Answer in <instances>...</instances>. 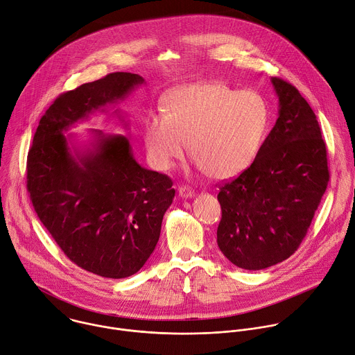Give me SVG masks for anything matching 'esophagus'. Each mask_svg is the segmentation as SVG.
Returning a JSON list of instances; mask_svg holds the SVG:
<instances>
[{"mask_svg":"<svg viewBox=\"0 0 355 355\" xmlns=\"http://www.w3.org/2000/svg\"><path fill=\"white\" fill-rule=\"evenodd\" d=\"M179 196L183 198H191L194 196V191L189 186H182L179 187Z\"/></svg>","mask_w":355,"mask_h":355,"instance_id":"34e87169","label":"esophagus"}]
</instances>
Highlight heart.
Returning a JSON list of instances; mask_svg holds the SVG:
<instances>
[{
  "label": "heart",
  "mask_w": 355,
  "mask_h": 355,
  "mask_svg": "<svg viewBox=\"0 0 355 355\" xmlns=\"http://www.w3.org/2000/svg\"><path fill=\"white\" fill-rule=\"evenodd\" d=\"M164 114L143 123L150 161L168 171L184 154L214 179L239 175L250 166L266 137L270 113L266 101L252 91L196 83L169 91L162 99Z\"/></svg>",
  "instance_id": "b5f03b06"
}]
</instances>
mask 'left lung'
<instances>
[{"label": "left lung", "instance_id": "8db88e82", "mask_svg": "<svg viewBox=\"0 0 355 355\" xmlns=\"http://www.w3.org/2000/svg\"><path fill=\"white\" fill-rule=\"evenodd\" d=\"M271 84L278 119L253 164L218 193V248L245 270L267 268L295 253L330 178L312 107L287 81L275 77Z\"/></svg>", "mask_w": 355, "mask_h": 355}]
</instances>
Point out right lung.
<instances>
[{
  "label": "right lung",
  "instance_id": "right-lung-1",
  "mask_svg": "<svg viewBox=\"0 0 355 355\" xmlns=\"http://www.w3.org/2000/svg\"><path fill=\"white\" fill-rule=\"evenodd\" d=\"M144 78L112 73L61 94L40 119L28 154L26 186L35 211L64 254L106 278L135 274L154 252L172 180L141 166L128 138L91 130L87 148L64 132L128 96ZM119 113V112H117Z\"/></svg>",
  "mask_w": 355,
  "mask_h": 355
}]
</instances>
